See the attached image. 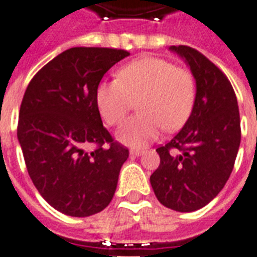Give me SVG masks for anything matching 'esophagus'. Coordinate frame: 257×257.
Here are the masks:
<instances>
[{
	"mask_svg": "<svg viewBox=\"0 0 257 257\" xmlns=\"http://www.w3.org/2000/svg\"><path fill=\"white\" fill-rule=\"evenodd\" d=\"M131 155H132V156H141V155H144L145 153V151L144 149H131Z\"/></svg>",
	"mask_w": 257,
	"mask_h": 257,
	"instance_id": "1",
	"label": "esophagus"
}]
</instances>
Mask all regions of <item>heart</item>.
<instances>
[{"label":"heart","instance_id":"b5f03b06","mask_svg":"<svg viewBox=\"0 0 257 257\" xmlns=\"http://www.w3.org/2000/svg\"><path fill=\"white\" fill-rule=\"evenodd\" d=\"M195 102V81L185 69L157 57H141L117 72V80L101 82L96 104L105 122L120 124L139 105L140 114L122 122L117 140L140 148L156 140L161 129L177 131L185 124Z\"/></svg>","mask_w":257,"mask_h":257}]
</instances>
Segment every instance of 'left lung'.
<instances>
[{"label": "left lung", "instance_id": "obj_1", "mask_svg": "<svg viewBox=\"0 0 257 257\" xmlns=\"http://www.w3.org/2000/svg\"><path fill=\"white\" fill-rule=\"evenodd\" d=\"M196 81L191 116L169 143L156 149L160 165L151 185L164 207L193 212L219 195L240 147V114L231 82L205 56L189 46H171Z\"/></svg>", "mask_w": 257, "mask_h": 257}]
</instances>
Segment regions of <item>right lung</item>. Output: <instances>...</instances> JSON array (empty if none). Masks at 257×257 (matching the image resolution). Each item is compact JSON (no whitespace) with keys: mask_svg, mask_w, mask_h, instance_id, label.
<instances>
[{"mask_svg":"<svg viewBox=\"0 0 257 257\" xmlns=\"http://www.w3.org/2000/svg\"><path fill=\"white\" fill-rule=\"evenodd\" d=\"M128 56L121 49L70 48L26 88L18 143L34 187L61 213L86 217L112 201L129 152L104 128L96 90L104 74Z\"/></svg>","mask_w":257,"mask_h":257,"instance_id":"obj_1","label":"right lung"}]
</instances>
